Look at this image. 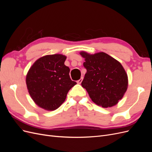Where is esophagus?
I'll use <instances>...</instances> for the list:
<instances>
[{
  "instance_id": "1",
  "label": "esophagus",
  "mask_w": 152,
  "mask_h": 152,
  "mask_svg": "<svg viewBox=\"0 0 152 152\" xmlns=\"http://www.w3.org/2000/svg\"><path fill=\"white\" fill-rule=\"evenodd\" d=\"M82 80H83V77H81L79 80H78L77 81V84H81V82H82Z\"/></svg>"
}]
</instances>
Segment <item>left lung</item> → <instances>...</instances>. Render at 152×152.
Masks as SVG:
<instances>
[{"label":"left lung","mask_w":152,"mask_h":152,"mask_svg":"<svg viewBox=\"0 0 152 152\" xmlns=\"http://www.w3.org/2000/svg\"><path fill=\"white\" fill-rule=\"evenodd\" d=\"M87 70L82 86L92 101L103 108L115 105L127 89V75L115 59L104 53L89 54L81 52Z\"/></svg>","instance_id":"obj_1"}]
</instances>
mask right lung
Listing matches in <instances>:
<instances>
[{
    "mask_svg": "<svg viewBox=\"0 0 152 152\" xmlns=\"http://www.w3.org/2000/svg\"><path fill=\"white\" fill-rule=\"evenodd\" d=\"M62 54L47 55L37 59L27 73L26 82L34 102L47 110H55L65 102L77 82L71 80L70 68Z\"/></svg>",
    "mask_w": 152,
    "mask_h": 152,
    "instance_id": "right-lung-1",
    "label": "right lung"
}]
</instances>
